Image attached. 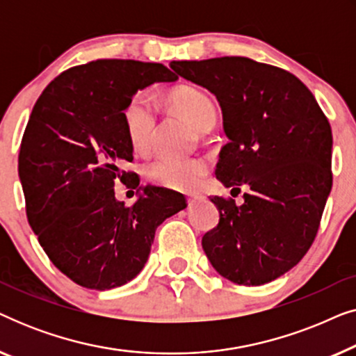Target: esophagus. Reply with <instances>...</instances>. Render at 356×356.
<instances>
[{
  "label": "esophagus",
  "mask_w": 356,
  "mask_h": 356,
  "mask_svg": "<svg viewBox=\"0 0 356 356\" xmlns=\"http://www.w3.org/2000/svg\"><path fill=\"white\" fill-rule=\"evenodd\" d=\"M201 201H204L202 194H189V196H188V204H189V206H194V204H197V202H201Z\"/></svg>",
  "instance_id": "1"
}]
</instances>
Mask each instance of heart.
<instances>
[{
  "instance_id": "1",
  "label": "heart",
  "mask_w": 356,
  "mask_h": 356,
  "mask_svg": "<svg viewBox=\"0 0 356 356\" xmlns=\"http://www.w3.org/2000/svg\"><path fill=\"white\" fill-rule=\"evenodd\" d=\"M167 100L172 108L199 131H209L216 123V105L206 92L193 86H179L170 90ZM126 136L136 152L145 154L154 143L157 111L147 94L138 92L126 102L123 110ZM209 172L202 157H159L150 162L145 173L150 181L178 191H193Z\"/></svg>"
}]
</instances>
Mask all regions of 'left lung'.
<instances>
[{
    "label": "left lung",
    "instance_id": "left-lung-1",
    "mask_svg": "<svg viewBox=\"0 0 356 356\" xmlns=\"http://www.w3.org/2000/svg\"><path fill=\"white\" fill-rule=\"evenodd\" d=\"M170 66L217 97L228 143L216 177L236 191L248 188L241 206L211 197L220 220L202 236L204 252L238 285L275 280L303 259L319 230L332 188L327 116L298 77L251 58Z\"/></svg>",
    "mask_w": 356,
    "mask_h": 356
}]
</instances>
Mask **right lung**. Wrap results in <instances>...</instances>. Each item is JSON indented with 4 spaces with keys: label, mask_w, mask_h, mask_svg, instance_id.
<instances>
[{
    "label": "right lung",
    "mask_w": 356,
    "mask_h": 356,
    "mask_svg": "<svg viewBox=\"0 0 356 356\" xmlns=\"http://www.w3.org/2000/svg\"><path fill=\"white\" fill-rule=\"evenodd\" d=\"M178 76L160 63L97 60L56 76L33 105L19 150L27 220L50 261L77 285L110 290L147 262L155 230L188 206L181 193L139 186L126 207L115 183L134 177L123 110L139 89Z\"/></svg>",
    "instance_id": "1"
}]
</instances>
